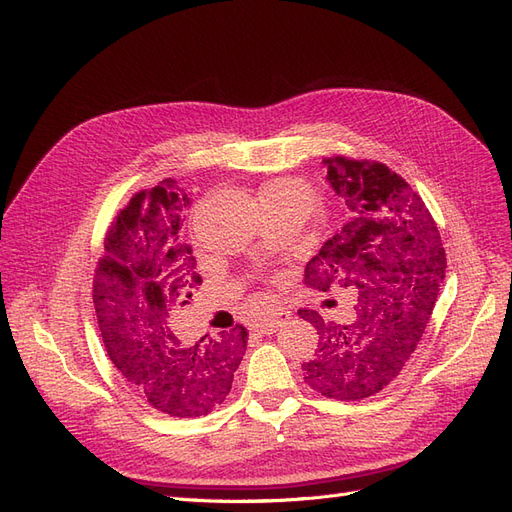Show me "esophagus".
I'll list each match as a JSON object with an SVG mask.
<instances>
[{
  "instance_id": "esophagus-1",
  "label": "esophagus",
  "mask_w": 512,
  "mask_h": 512,
  "mask_svg": "<svg viewBox=\"0 0 512 512\" xmlns=\"http://www.w3.org/2000/svg\"><path fill=\"white\" fill-rule=\"evenodd\" d=\"M290 320V314L284 312V309H273V312H269L267 316H262L258 320L256 327L262 331V333H273L282 327V324H286Z\"/></svg>"
}]
</instances>
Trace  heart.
Returning a JSON list of instances; mask_svg holds the SVG:
<instances>
[{"label": "heart", "mask_w": 512, "mask_h": 512, "mask_svg": "<svg viewBox=\"0 0 512 512\" xmlns=\"http://www.w3.org/2000/svg\"><path fill=\"white\" fill-rule=\"evenodd\" d=\"M292 194H303L309 196V188L307 183L301 179H273L269 181L265 188L260 190V200H267V198H280V196H292Z\"/></svg>", "instance_id": "obj_1"}]
</instances>
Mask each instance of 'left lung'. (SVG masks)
I'll return each mask as SVG.
<instances>
[{
	"label": "left lung",
	"mask_w": 512,
	"mask_h": 512,
	"mask_svg": "<svg viewBox=\"0 0 512 512\" xmlns=\"http://www.w3.org/2000/svg\"><path fill=\"white\" fill-rule=\"evenodd\" d=\"M344 198L346 222L307 262L305 286L359 292L356 318L324 322L314 309L318 350L301 365L324 397L359 401L380 393L406 367L444 282L446 254L436 220L410 183L386 164L331 156L322 160Z\"/></svg>",
	"instance_id": "1"
}]
</instances>
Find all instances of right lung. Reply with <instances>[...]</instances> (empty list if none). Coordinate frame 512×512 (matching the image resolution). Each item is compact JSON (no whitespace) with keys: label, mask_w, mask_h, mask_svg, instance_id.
<instances>
[{"label":"right lung","mask_w":512,"mask_h":512,"mask_svg":"<svg viewBox=\"0 0 512 512\" xmlns=\"http://www.w3.org/2000/svg\"><path fill=\"white\" fill-rule=\"evenodd\" d=\"M190 198L173 177L136 192L106 232L94 305L108 359L130 389L168 416L209 414L232 389L247 329L188 342L179 312L203 277L179 230Z\"/></svg>","instance_id":"obj_1"}]
</instances>
